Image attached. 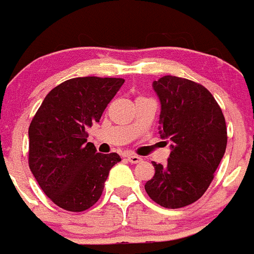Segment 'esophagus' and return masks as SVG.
I'll return each mask as SVG.
<instances>
[{"label": "esophagus", "mask_w": 254, "mask_h": 254, "mask_svg": "<svg viewBox=\"0 0 254 254\" xmlns=\"http://www.w3.org/2000/svg\"><path fill=\"white\" fill-rule=\"evenodd\" d=\"M127 158L130 163H139V162H141L140 157H139V155H135V154H129Z\"/></svg>", "instance_id": "1"}]
</instances>
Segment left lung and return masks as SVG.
Returning <instances> with one entry per match:
<instances>
[{"label":"left lung","mask_w":254,"mask_h":254,"mask_svg":"<svg viewBox=\"0 0 254 254\" xmlns=\"http://www.w3.org/2000/svg\"><path fill=\"white\" fill-rule=\"evenodd\" d=\"M161 102L159 134L171 141L166 166L152 162L145 191L154 202L178 209L197 201L214 178L227 148V125L214 96L201 84L175 76L153 82Z\"/></svg>","instance_id":"8db88e82"}]
</instances>
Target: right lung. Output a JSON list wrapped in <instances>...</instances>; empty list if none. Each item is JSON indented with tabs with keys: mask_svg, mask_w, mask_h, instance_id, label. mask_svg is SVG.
Listing matches in <instances>:
<instances>
[{
	"mask_svg": "<svg viewBox=\"0 0 254 254\" xmlns=\"http://www.w3.org/2000/svg\"><path fill=\"white\" fill-rule=\"evenodd\" d=\"M123 78L78 77L45 96L29 127V167L45 195L62 209L84 211L97 202L118 153H97L87 129L99 123Z\"/></svg>",
	"mask_w": 254,
	"mask_h": 254,
	"instance_id": "add662e5",
	"label": "right lung"
}]
</instances>
